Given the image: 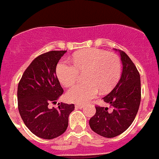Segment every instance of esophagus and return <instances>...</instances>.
Instances as JSON below:
<instances>
[{
  "mask_svg": "<svg viewBox=\"0 0 159 159\" xmlns=\"http://www.w3.org/2000/svg\"><path fill=\"white\" fill-rule=\"evenodd\" d=\"M84 106L83 104H75V109H82Z\"/></svg>",
  "mask_w": 159,
  "mask_h": 159,
  "instance_id": "34e87169",
  "label": "esophagus"
}]
</instances>
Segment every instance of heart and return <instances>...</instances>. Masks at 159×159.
<instances>
[{
    "label": "heart",
    "instance_id": "b5f03b06",
    "mask_svg": "<svg viewBox=\"0 0 159 159\" xmlns=\"http://www.w3.org/2000/svg\"><path fill=\"white\" fill-rule=\"evenodd\" d=\"M71 63L61 60L57 65L56 72L63 85L73 84L80 72H85V81L73 84L67 91V98L72 102L90 101L102 92L109 91L116 85L121 73V62L118 56L102 49H87L72 56Z\"/></svg>",
    "mask_w": 159,
    "mask_h": 159
}]
</instances>
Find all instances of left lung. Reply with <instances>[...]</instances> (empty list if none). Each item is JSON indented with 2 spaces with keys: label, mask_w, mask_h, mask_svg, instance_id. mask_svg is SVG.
<instances>
[{
  "label": "left lung",
  "mask_w": 159,
  "mask_h": 159,
  "mask_svg": "<svg viewBox=\"0 0 159 159\" xmlns=\"http://www.w3.org/2000/svg\"><path fill=\"white\" fill-rule=\"evenodd\" d=\"M119 53L123 65L121 76L111 92L102 98L111 106L113 111H108V107L96 106L95 114L89 120L91 129L106 138L115 137L127 130L137 114L141 100L137 68L124 51L119 50Z\"/></svg>",
  "instance_id": "left-lung-1"
}]
</instances>
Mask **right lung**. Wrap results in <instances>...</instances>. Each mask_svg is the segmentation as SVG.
Segmentation results:
<instances>
[{"label":"right lung","instance_id":"1","mask_svg":"<svg viewBox=\"0 0 159 159\" xmlns=\"http://www.w3.org/2000/svg\"><path fill=\"white\" fill-rule=\"evenodd\" d=\"M66 50L49 51L30 64L18 84V109L22 120L35 136L45 139L58 137L66 131L68 116L74 104L59 103L57 109L48 107L63 94L56 67Z\"/></svg>","mask_w":159,"mask_h":159}]
</instances>
